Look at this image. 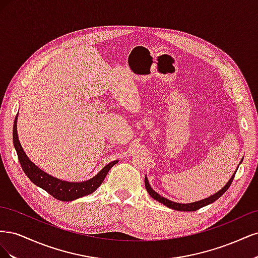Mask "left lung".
Listing matches in <instances>:
<instances>
[{
  "label": "left lung",
  "instance_id": "8db88e82",
  "mask_svg": "<svg viewBox=\"0 0 258 258\" xmlns=\"http://www.w3.org/2000/svg\"><path fill=\"white\" fill-rule=\"evenodd\" d=\"M242 160H243V158L241 159L240 163L242 162ZM240 163H239V165H240ZM238 168H239V167H237V169H236V171H235V173H233V174L231 175V177L229 178V181H228L227 183H226V185L223 187L222 189H220L217 192H215L214 195H211V196L208 197V198H205V199L199 200V201L190 202V204H178V202L171 201V200H169V199H167V198H165V197L160 196V195H159L158 192H156V191L152 188V186H151L150 182H148V178H147L146 175H145V178H144V183H145L146 190L148 191V194L151 195V197L154 198L156 201L160 202V204L165 205L166 207H168V208H170V209H172V210H176V211H186V212H187V211H188V212H191V211H196V210H199L200 208H204V207H206V206H208V205L213 204L214 201H216L221 196H223V194H225V191L227 190V189L229 188V186L231 185V182H232L233 177H235V174H236V172H237Z\"/></svg>",
  "mask_w": 258,
  "mask_h": 258
}]
</instances>
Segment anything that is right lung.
I'll list each match as a JSON object with an SVG mask.
<instances>
[{
  "label": "right lung",
  "instance_id": "obj_1",
  "mask_svg": "<svg viewBox=\"0 0 258 258\" xmlns=\"http://www.w3.org/2000/svg\"><path fill=\"white\" fill-rule=\"evenodd\" d=\"M17 119L18 115L16 116L14 121L13 129V142L15 150L17 152L18 159L22 167L23 172L30 178V181L34 183L36 186L41 187L42 189L47 191L53 198L60 201H73L75 199L82 198L87 195L92 194L98 187L102 184L106 174L110 169L116 165L118 160H114L106 165L100 172L93 176L92 178L87 179L83 182H68L49 175L48 173L44 172L36 165L29 159L27 154L23 151V148L19 142L18 134H17Z\"/></svg>",
  "mask_w": 258,
  "mask_h": 258
}]
</instances>
